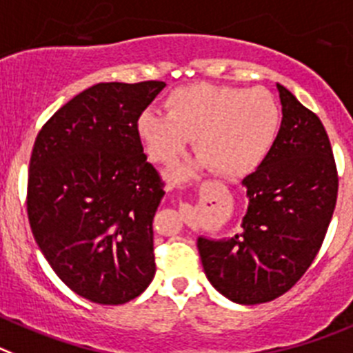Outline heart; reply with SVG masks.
<instances>
[{
    "label": "heart",
    "instance_id": "1",
    "mask_svg": "<svg viewBox=\"0 0 353 353\" xmlns=\"http://www.w3.org/2000/svg\"><path fill=\"white\" fill-rule=\"evenodd\" d=\"M281 128L279 104L265 88L193 83L165 99V114L144 111L137 118V137L148 158L174 165L195 137L199 165L219 176L251 172L268 157ZM192 169L181 170V176Z\"/></svg>",
    "mask_w": 353,
    "mask_h": 353
}]
</instances>
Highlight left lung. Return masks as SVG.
<instances>
[{"instance_id": "obj_1", "label": "left lung", "mask_w": 353, "mask_h": 353, "mask_svg": "<svg viewBox=\"0 0 353 353\" xmlns=\"http://www.w3.org/2000/svg\"><path fill=\"white\" fill-rule=\"evenodd\" d=\"M282 123L261 165L242 181L249 207L242 233L199 236L203 272L216 291L240 305L272 301L310 268L338 196V170L317 114L276 85Z\"/></svg>"}]
</instances>
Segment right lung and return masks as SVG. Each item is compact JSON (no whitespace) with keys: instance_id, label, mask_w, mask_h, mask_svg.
I'll use <instances>...</instances> for the list:
<instances>
[{"instance_id":"1","label":"right lung","mask_w":353,"mask_h":353,"mask_svg":"<svg viewBox=\"0 0 353 353\" xmlns=\"http://www.w3.org/2000/svg\"><path fill=\"white\" fill-rule=\"evenodd\" d=\"M163 81L97 83L43 125L32 148L28 217L39 251L71 291L123 305L153 281V217L163 181L137 118Z\"/></svg>"}]
</instances>
